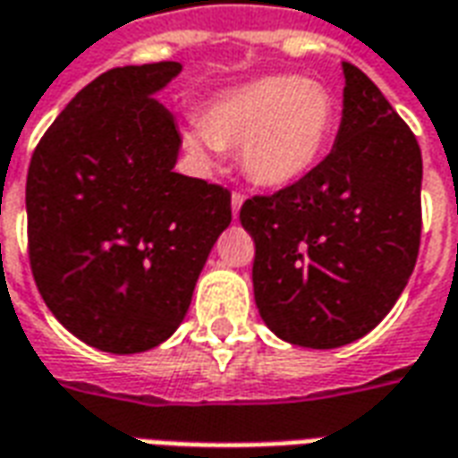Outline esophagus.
I'll use <instances>...</instances> for the list:
<instances>
[{
	"label": "esophagus",
	"mask_w": 458,
	"mask_h": 458,
	"mask_svg": "<svg viewBox=\"0 0 458 458\" xmlns=\"http://www.w3.org/2000/svg\"><path fill=\"white\" fill-rule=\"evenodd\" d=\"M242 203H245V196H242V193H233V199H230V206H233V218H238Z\"/></svg>",
	"instance_id": "obj_1"
}]
</instances>
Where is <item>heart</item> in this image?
Listing matches in <instances>:
<instances>
[{"mask_svg": "<svg viewBox=\"0 0 458 458\" xmlns=\"http://www.w3.org/2000/svg\"><path fill=\"white\" fill-rule=\"evenodd\" d=\"M336 98L301 75H265L213 98L181 140L200 164L240 149L242 171L262 189H289L314 174L336 131Z\"/></svg>", "mask_w": 458, "mask_h": 458, "instance_id": "b5f03b06", "label": "heart"}]
</instances>
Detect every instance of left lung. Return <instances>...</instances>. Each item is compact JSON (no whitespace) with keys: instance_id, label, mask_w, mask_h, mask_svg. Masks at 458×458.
Returning a JSON list of instances; mask_svg holds the SVG:
<instances>
[{"instance_id":"1","label":"left lung","mask_w":458,"mask_h":458,"mask_svg":"<svg viewBox=\"0 0 458 458\" xmlns=\"http://www.w3.org/2000/svg\"><path fill=\"white\" fill-rule=\"evenodd\" d=\"M344 68L334 149L314 174L242 203L259 317L282 341L338 348L394 307L420 252L422 151L377 85Z\"/></svg>"}]
</instances>
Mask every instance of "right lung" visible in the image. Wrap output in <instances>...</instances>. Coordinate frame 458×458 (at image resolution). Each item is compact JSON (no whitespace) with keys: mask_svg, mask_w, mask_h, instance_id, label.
<instances>
[{"mask_svg":"<svg viewBox=\"0 0 458 458\" xmlns=\"http://www.w3.org/2000/svg\"><path fill=\"white\" fill-rule=\"evenodd\" d=\"M183 65L113 68L85 85L26 179L29 258L61 324L105 353H141L181 327L230 225V193L176 174V122L154 98Z\"/></svg>","mask_w":458,"mask_h":458,"instance_id":"1","label":"right lung"}]
</instances>
